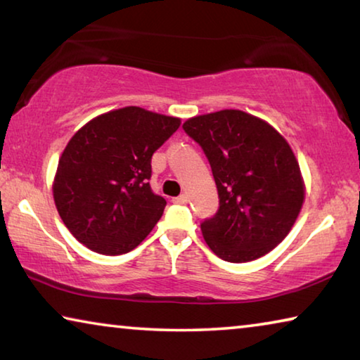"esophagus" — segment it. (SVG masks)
<instances>
[{
    "label": "esophagus",
    "instance_id": "esophagus-1",
    "mask_svg": "<svg viewBox=\"0 0 360 360\" xmlns=\"http://www.w3.org/2000/svg\"><path fill=\"white\" fill-rule=\"evenodd\" d=\"M173 203H178V205H186L187 203V195H179V197H176V198H173Z\"/></svg>",
    "mask_w": 360,
    "mask_h": 360
}]
</instances>
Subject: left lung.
Returning <instances> with one entry per match:
<instances>
[{
	"label": "left lung",
	"instance_id": "8db88e82",
	"mask_svg": "<svg viewBox=\"0 0 360 360\" xmlns=\"http://www.w3.org/2000/svg\"><path fill=\"white\" fill-rule=\"evenodd\" d=\"M182 129L202 146L217 186L219 210L202 222L206 245L233 264L270 252L288 236L304 200L288 141L238 109L197 115Z\"/></svg>",
	"mask_w": 360,
	"mask_h": 360
}]
</instances>
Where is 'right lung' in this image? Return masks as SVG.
I'll return each instance as SVG.
<instances>
[{"instance_id":"add662e5","label":"right lung","mask_w":360,"mask_h":360,"mask_svg":"<svg viewBox=\"0 0 360 360\" xmlns=\"http://www.w3.org/2000/svg\"><path fill=\"white\" fill-rule=\"evenodd\" d=\"M179 125L178 117L127 106L76 131L60 157L52 191L79 243L120 255L150 233L167 205L150 188V158Z\"/></svg>"}]
</instances>
